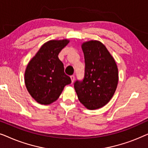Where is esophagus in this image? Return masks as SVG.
<instances>
[{"label":"esophagus","instance_id":"obj_1","mask_svg":"<svg viewBox=\"0 0 148 148\" xmlns=\"http://www.w3.org/2000/svg\"><path fill=\"white\" fill-rule=\"evenodd\" d=\"M75 76L74 75H71V82H72V84L73 83V82H74V80H75Z\"/></svg>","mask_w":148,"mask_h":148}]
</instances>
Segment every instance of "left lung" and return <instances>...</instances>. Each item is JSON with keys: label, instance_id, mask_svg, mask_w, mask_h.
<instances>
[{"label": "left lung", "instance_id": "left-lung-1", "mask_svg": "<svg viewBox=\"0 0 148 148\" xmlns=\"http://www.w3.org/2000/svg\"><path fill=\"white\" fill-rule=\"evenodd\" d=\"M85 58L84 77L74 88L78 99L90 110L104 106L114 95L119 80L118 68L105 46L96 40L82 44Z\"/></svg>", "mask_w": 148, "mask_h": 148}]
</instances>
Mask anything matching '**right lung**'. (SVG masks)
<instances>
[{"mask_svg":"<svg viewBox=\"0 0 148 148\" xmlns=\"http://www.w3.org/2000/svg\"><path fill=\"white\" fill-rule=\"evenodd\" d=\"M68 43L67 40L47 42L27 64L25 72L26 88L40 104H50L56 101L64 86L71 83L58 57Z\"/></svg>","mask_w":148,"mask_h":148,"instance_id":"obj_1","label":"right lung"}]
</instances>
